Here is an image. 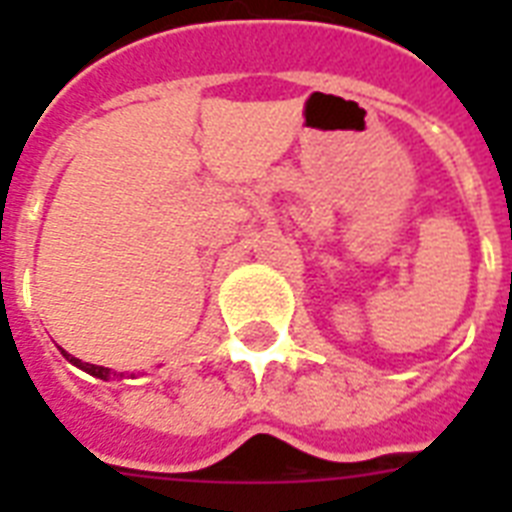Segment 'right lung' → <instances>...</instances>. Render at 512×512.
<instances>
[{
	"instance_id": "1",
	"label": "right lung",
	"mask_w": 512,
	"mask_h": 512,
	"mask_svg": "<svg viewBox=\"0 0 512 512\" xmlns=\"http://www.w3.org/2000/svg\"><path fill=\"white\" fill-rule=\"evenodd\" d=\"M60 353L66 356V361H71V364L76 366V369H82V372L92 374V377H98V380H114V377H122V374H116L114 369H108V366H98V364H87V361H82V358L71 356V353H66V350L60 348ZM135 377V374H132Z\"/></svg>"
}]
</instances>
